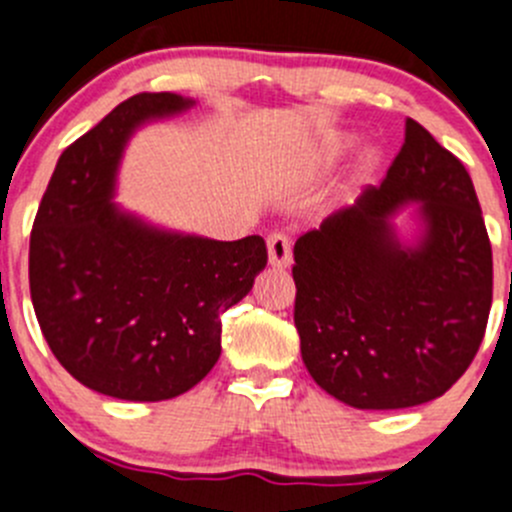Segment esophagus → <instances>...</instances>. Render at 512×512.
Returning <instances> with one entry per match:
<instances>
[{"instance_id":"34e87169","label":"esophagus","mask_w":512,"mask_h":512,"mask_svg":"<svg viewBox=\"0 0 512 512\" xmlns=\"http://www.w3.org/2000/svg\"><path fill=\"white\" fill-rule=\"evenodd\" d=\"M267 260L272 267H290L293 262V250H290V240L285 234H270L267 237Z\"/></svg>"}]
</instances>
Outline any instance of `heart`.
<instances>
[{"mask_svg": "<svg viewBox=\"0 0 512 512\" xmlns=\"http://www.w3.org/2000/svg\"><path fill=\"white\" fill-rule=\"evenodd\" d=\"M346 148H348V138L343 136V133H328V136L321 141V148H318V159H321L323 164H328V161L338 159ZM376 164H379V154H376L374 148H369V151H364L361 159H358V174L361 176L371 174V171L376 169Z\"/></svg>", "mask_w": 512, "mask_h": 512, "instance_id": "heart-1", "label": "heart"}]
</instances>
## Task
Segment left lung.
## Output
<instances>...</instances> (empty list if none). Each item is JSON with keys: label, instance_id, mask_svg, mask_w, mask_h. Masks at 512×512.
Returning <instances> with one entry per match:
<instances>
[{"label": "left lung", "instance_id": "obj_1", "mask_svg": "<svg viewBox=\"0 0 512 512\" xmlns=\"http://www.w3.org/2000/svg\"><path fill=\"white\" fill-rule=\"evenodd\" d=\"M413 207V232L393 224ZM295 328L313 381L356 409H407L472 364L493 303V250L470 174L407 118L381 186L295 242Z\"/></svg>", "mask_w": 512, "mask_h": 512}]
</instances>
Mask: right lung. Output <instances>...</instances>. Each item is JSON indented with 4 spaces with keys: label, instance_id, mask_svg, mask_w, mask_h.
Returning <instances> with one entry per match:
<instances>
[{
    "label": "right lung",
    "instance_id": "add662e5",
    "mask_svg": "<svg viewBox=\"0 0 512 512\" xmlns=\"http://www.w3.org/2000/svg\"><path fill=\"white\" fill-rule=\"evenodd\" d=\"M197 100L138 93L57 159L30 237L42 336L73 379L126 401L197 386L222 353V313L265 270V240L219 242L156 227L116 197L133 133Z\"/></svg>",
    "mask_w": 512,
    "mask_h": 512
}]
</instances>
